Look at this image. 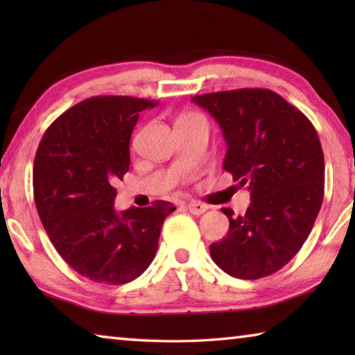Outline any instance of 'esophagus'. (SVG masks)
Returning <instances> with one entry per match:
<instances>
[{
    "label": "esophagus",
    "mask_w": 355,
    "mask_h": 355,
    "mask_svg": "<svg viewBox=\"0 0 355 355\" xmlns=\"http://www.w3.org/2000/svg\"><path fill=\"white\" fill-rule=\"evenodd\" d=\"M186 208L189 209V213L196 214V216H200V214L207 211L208 205H205V203H202V202H197V200H191V202L186 203Z\"/></svg>",
    "instance_id": "obj_1"
}]
</instances>
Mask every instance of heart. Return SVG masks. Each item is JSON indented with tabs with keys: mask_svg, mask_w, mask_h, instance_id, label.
Instances as JSON below:
<instances>
[{
	"mask_svg": "<svg viewBox=\"0 0 355 355\" xmlns=\"http://www.w3.org/2000/svg\"><path fill=\"white\" fill-rule=\"evenodd\" d=\"M186 116H194V114H184V116H182V117H186Z\"/></svg>",
	"mask_w": 355,
	"mask_h": 355,
	"instance_id": "b5f03b06",
	"label": "heart"
}]
</instances>
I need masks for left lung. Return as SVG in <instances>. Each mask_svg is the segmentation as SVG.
Listing matches in <instances>:
<instances>
[{
	"mask_svg": "<svg viewBox=\"0 0 355 355\" xmlns=\"http://www.w3.org/2000/svg\"><path fill=\"white\" fill-rule=\"evenodd\" d=\"M227 142L224 171L250 191L244 216H233L227 238L209 245L227 274L255 280L277 272L302 248L324 199L320 137L297 107L269 89L196 95Z\"/></svg>",
	"mask_w": 355,
	"mask_h": 355,
	"instance_id": "8db88e82",
	"label": "left lung"
}]
</instances>
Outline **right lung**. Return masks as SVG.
Wrapping results in <instances>:
<instances>
[{"label":"right lung","instance_id":"1","mask_svg":"<svg viewBox=\"0 0 355 355\" xmlns=\"http://www.w3.org/2000/svg\"><path fill=\"white\" fill-rule=\"evenodd\" d=\"M156 105L123 95L91 97L61 114L35 152L39 218L64 261L92 282L122 285L139 277L175 209L166 200L114 209V184L130 169V137L139 112Z\"/></svg>","mask_w":355,"mask_h":355}]
</instances>
